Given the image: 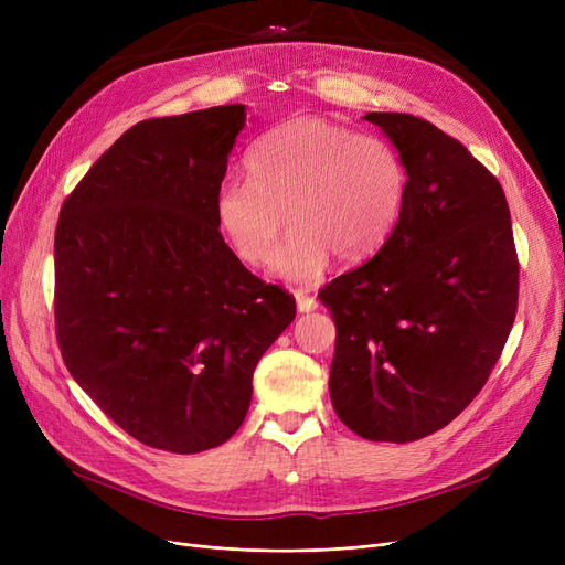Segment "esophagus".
<instances>
[{
	"mask_svg": "<svg viewBox=\"0 0 565 565\" xmlns=\"http://www.w3.org/2000/svg\"><path fill=\"white\" fill-rule=\"evenodd\" d=\"M295 302H298V311L300 313H309L318 307L316 298H311V295H307L305 290H295Z\"/></svg>",
	"mask_w": 565,
	"mask_h": 565,
	"instance_id": "34e87169",
	"label": "esophagus"
}]
</instances>
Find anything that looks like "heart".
I'll use <instances>...</instances> for the list:
<instances>
[{
    "mask_svg": "<svg viewBox=\"0 0 565 565\" xmlns=\"http://www.w3.org/2000/svg\"><path fill=\"white\" fill-rule=\"evenodd\" d=\"M247 178L217 188L215 217L233 252L249 265L275 256L288 281H316L330 258L358 265L392 235L407 192L401 153L382 137L305 116L263 135L247 153Z\"/></svg>",
    "mask_w": 565,
    "mask_h": 565,
    "instance_id": "heart-1",
    "label": "heart"
}]
</instances>
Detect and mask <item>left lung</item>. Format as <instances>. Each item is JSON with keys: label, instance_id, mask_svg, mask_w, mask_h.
Listing matches in <instances>:
<instances>
[{"label": "left lung", "instance_id": "1", "mask_svg": "<svg viewBox=\"0 0 565 565\" xmlns=\"http://www.w3.org/2000/svg\"><path fill=\"white\" fill-rule=\"evenodd\" d=\"M407 171L380 252L324 286L337 324L330 396L364 439L414 441L477 398L518 311L507 196L467 148L412 114L371 111Z\"/></svg>", "mask_w": 565, "mask_h": 565}]
</instances>
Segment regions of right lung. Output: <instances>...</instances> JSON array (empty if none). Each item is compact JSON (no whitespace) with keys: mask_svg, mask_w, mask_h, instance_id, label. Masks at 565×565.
Listing matches in <instances>:
<instances>
[{"mask_svg":"<svg viewBox=\"0 0 565 565\" xmlns=\"http://www.w3.org/2000/svg\"><path fill=\"white\" fill-rule=\"evenodd\" d=\"M245 105L148 118L64 201L54 324L66 369L146 447L199 454L243 426L252 375L295 298L241 263L215 194Z\"/></svg>","mask_w":565,"mask_h":565,"instance_id":"add662e5","label":"right lung"}]
</instances>
